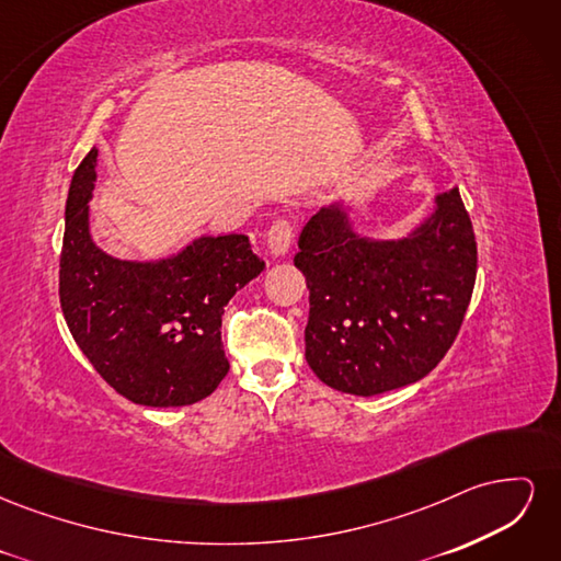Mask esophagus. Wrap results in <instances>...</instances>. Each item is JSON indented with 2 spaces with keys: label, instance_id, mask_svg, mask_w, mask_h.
Returning <instances> with one entry per match:
<instances>
[{
  "label": "esophagus",
  "instance_id": "obj_1",
  "mask_svg": "<svg viewBox=\"0 0 561 561\" xmlns=\"http://www.w3.org/2000/svg\"><path fill=\"white\" fill-rule=\"evenodd\" d=\"M293 236H295L293 225L287 222V219H278V222L268 229V236H266L268 252L274 254V257H285L287 250H290Z\"/></svg>",
  "mask_w": 561,
  "mask_h": 561
}]
</instances>
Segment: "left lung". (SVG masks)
I'll return each instance as SVG.
<instances>
[{
    "label": "left lung",
    "mask_w": 561,
    "mask_h": 561,
    "mask_svg": "<svg viewBox=\"0 0 561 561\" xmlns=\"http://www.w3.org/2000/svg\"><path fill=\"white\" fill-rule=\"evenodd\" d=\"M295 266L309 287V367L330 388L369 398L445 358L472 297L478 245L458 186L435 194L433 213L400 239L360 233L339 198L304 227Z\"/></svg>",
    "instance_id": "8db88e82"
}]
</instances>
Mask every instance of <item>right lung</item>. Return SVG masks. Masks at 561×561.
Instances as JSON below:
<instances>
[{
  "label": "right lung",
  "mask_w": 561,
  "mask_h": 561,
  "mask_svg": "<svg viewBox=\"0 0 561 561\" xmlns=\"http://www.w3.org/2000/svg\"><path fill=\"white\" fill-rule=\"evenodd\" d=\"M93 147L65 203L60 307L77 346L116 393L145 407L208 398L229 371L222 313L264 271L248 236H196L157 260H122L93 241Z\"/></svg>",
  "instance_id": "add662e5"
}]
</instances>
